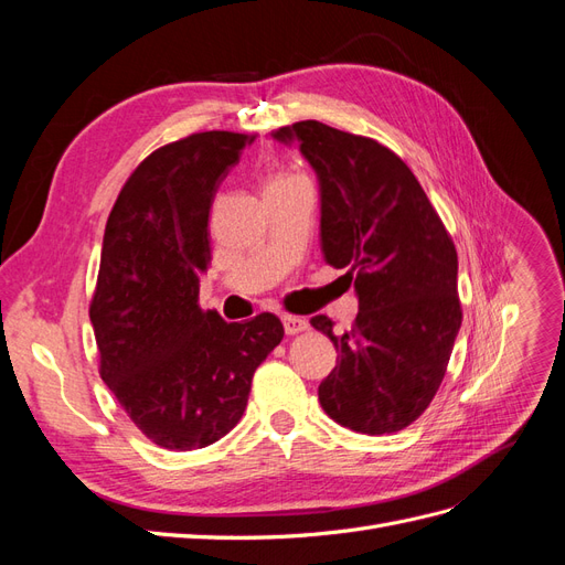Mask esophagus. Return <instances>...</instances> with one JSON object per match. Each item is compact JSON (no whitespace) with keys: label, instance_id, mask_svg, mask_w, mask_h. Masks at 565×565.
Masks as SVG:
<instances>
[{"label":"esophagus","instance_id":"esophagus-1","mask_svg":"<svg viewBox=\"0 0 565 565\" xmlns=\"http://www.w3.org/2000/svg\"><path fill=\"white\" fill-rule=\"evenodd\" d=\"M282 324H285L287 334H299L303 330H309V320L299 318V316H289V313L282 316Z\"/></svg>","mask_w":565,"mask_h":565}]
</instances>
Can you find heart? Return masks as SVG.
I'll use <instances>...</instances> for the list:
<instances>
[{"label":"heart","instance_id":"heart-1","mask_svg":"<svg viewBox=\"0 0 565 565\" xmlns=\"http://www.w3.org/2000/svg\"><path fill=\"white\" fill-rule=\"evenodd\" d=\"M285 179H295L292 174H276V177H273L268 183H276V181H285Z\"/></svg>","mask_w":565,"mask_h":565}]
</instances>
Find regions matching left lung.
<instances>
[{
  "label": "left lung",
  "mask_w": 565,
  "mask_h": 565,
  "mask_svg": "<svg viewBox=\"0 0 565 565\" xmlns=\"http://www.w3.org/2000/svg\"><path fill=\"white\" fill-rule=\"evenodd\" d=\"M299 141L320 181V249L349 268L358 316L344 334L328 316L337 367L318 386L324 413L367 436L413 424L446 377L461 324L457 249L409 167L380 141L303 119L273 131Z\"/></svg>",
  "instance_id": "1"
}]
</instances>
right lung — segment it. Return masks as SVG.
<instances>
[{"label":"right lung","instance_id":"right-lung-1","mask_svg":"<svg viewBox=\"0 0 565 565\" xmlns=\"http://www.w3.org/2000/svg\"><path fill=\"white\" fill-rule=\"evenodd\" d=\"M256 134L200 131L134 169L106 224L89 318L100 380L156 446L198 450L241 422L254 370L280 344L282 322H226L198 303L212 262L218 183Z\"/></svg>","mask_w":565,"mask_h":565}]
</instances>
